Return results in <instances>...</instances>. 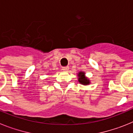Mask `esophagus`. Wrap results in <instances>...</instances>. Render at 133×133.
Segmentation results:
<instances>
[{"label":"esophagus","mask_w":133,"mask_h":133,"mask_svg":"<svg viewBox=\"0 0 133 133\" xmlns=\"http://www.w3.org/2000/svg\"><path fill=\"white\" fill-rule=\"evenodd\" d=\"M68 70H69V67H63V68H62V70L64 71H68Z\"/></svg>","instance_id":"esophagus-1"}]
</instances>
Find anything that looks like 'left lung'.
Masks as SVG:
<instances>
[{
  "instance_id": "8db88e82",
  "label": "left lung",
  "mask_w": 133,
  "mask_h": 133,
  "mask_svg": "<svg viewBox=\"0 0 133 133\" xmlns=\"http://www.w3.org/2000/svg\"><path fill=\"white\" fill-rule=\"evenodd\" d=\"M78 82L82 85H84V86H87L90 84V80L88 78H87L86 76V73L84 71H79L78 73Z\"/></svg>"
}]
</instances>
